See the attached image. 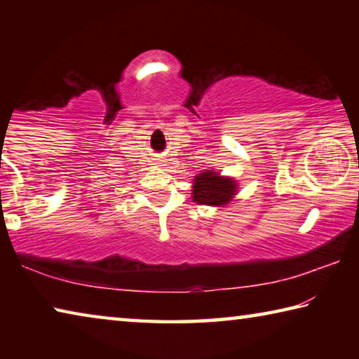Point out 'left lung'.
<instances>
[{
    "mask_svg": "<svg viewBox=\"0 0 359 359\" xmlns=\"http://www.w3.org/2000/svg\"><path fill=\"white\" fill-rule=\"evenodd\" d=\"M236 193L234 180L224 179L215 172H203L196 175L193 187V201L199 204L220 205L228 203Z\"/></svg>",
    "mask_w": 359,
    "mask_h": 359,
    "instance_id": "8db88e82",
    "label": "left lung"
}]
</instances>
